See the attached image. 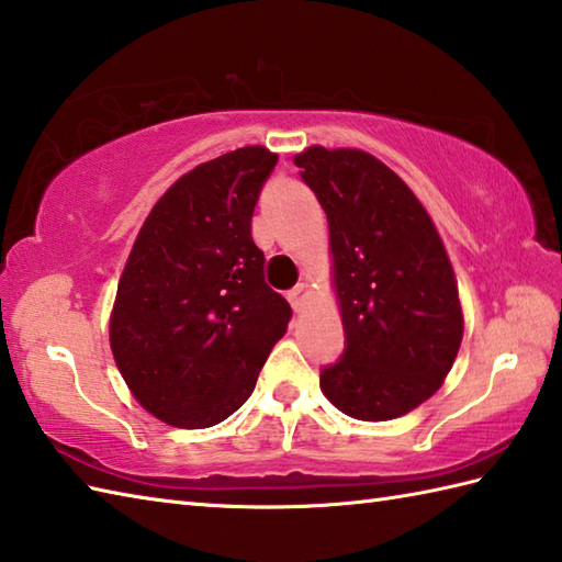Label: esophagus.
<instances>
[{"label": "esophagus", "mask_w": 562, "mask_h": 562, "mask_svg": "<svg viewBox=\"0 0 562 562\" xmlns=\"http://www.w3.org/2000/svg\"><path fill=\"white\" fill-rule=\"evenodd\" d=\"M288 300H290L294 312H302V308L306 306V300H308V284H306V282L296 284V288H292V290L288 292Z\"/></svg>", "instance_id": "1"}]
</instances>
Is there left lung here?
I'll list each match as a JSON object with an SVG mask.
<instances>
[{
  "mask_svg": "<svg viewBox=\"0 0 562 562\" xmlns=\"http://www.w3.org/2000/svg\"><path fill=\"white\" fill-rule=\"evenodd\" d=\"M330 229L345 350L321 391L357 420H391L441 386L463 318L445 244L413 190L360 149L296 154Z\"/></svg>",
  "mask_w": 562,
  "mask_h": 562,
  "instance_id": "1",
  "label": "left lung"
}]
</instances>
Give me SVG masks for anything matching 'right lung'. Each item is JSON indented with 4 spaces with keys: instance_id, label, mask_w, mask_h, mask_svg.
<instances>
[{
    "instance_id": "obj_1",
    "label": "right lung",
    "mask_w": 562,
    "mask_h": 562,
    "mask_svg": "<svg viewBox=\"0 0 562 562\" xmlns=\"http://www.w3.org/2000/svg\"><path fill=\"white\" fill-rule=\"evenodd\" d=\"M278 157L244 147L166 190L139 229L111 316V350L159 420L212 427L241 408L292 318L250 236Z\"/></svg>"
}]
</instances>
